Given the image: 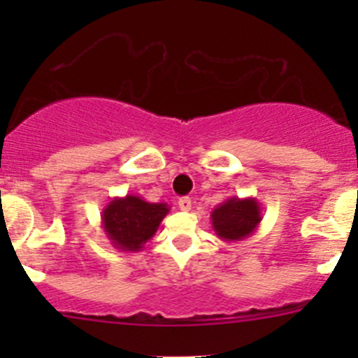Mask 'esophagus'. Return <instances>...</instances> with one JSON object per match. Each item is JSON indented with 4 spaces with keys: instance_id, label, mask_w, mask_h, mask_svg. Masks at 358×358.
I'll return each instance as SVG.
<instances>
[{
    "instance_id": "obj_1",
    "label": "esophagus",
    "mask_w": 358,
    "mask_h": 358,
    "mask_svg": "<svg viewBox=\"0 0 358 358\" xmlns=\"http://www.w3.org/2000/svg\"><path fill=\"white\" fill-rule=\"evenodd\" d=\"M178 208L182 209V211H190V209H192V201H190V197H182V199L178 201Z\"/></svg>"
}]
</instances>
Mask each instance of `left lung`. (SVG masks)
Wrapping results in <instances>:
<instances>
[{"label": "left lung", "mask_w": 358, "mask_h": 358, "mask_svg": "<svg viewBox=\"0 0 358 358\" xmlns=\"http://www.w3.org/2000/svg\"><path fill=\"white\" fill-rule=\"evenodd\" d=\"M262 218V206L255 197H229L211 211L213 229L225 243H237L251 237Z\"/></svg>", "instance_id": "1"}]
</instances>
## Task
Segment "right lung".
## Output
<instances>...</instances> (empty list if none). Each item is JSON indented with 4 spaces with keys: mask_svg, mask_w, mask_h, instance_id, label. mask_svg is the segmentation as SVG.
<instances>
[{
    "mask_svg": "<svg viewBox=\"0 0 358 358\" xmlns=\"http://www.w3.org/2000/svg\"><path fill=\"white\" fill-rule=\"evenodd\" d=\"M168 213L169 206L164 202H147L143 197L128 194L114 197L102 209V229L115 249L136 252L156 236Z\"/></svg>",
    "mask_w": 358,
    "mask_h": 358,
    "instance_id": "obj_1",
    "label": "right lung"
}]
</instances>
